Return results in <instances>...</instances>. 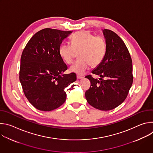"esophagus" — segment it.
Returning a JSON list of instances; mask_svg holds the SVG:
<instances>
[{
  "instance_id": "obj_1",
  "label": "esophagus",
  "mask_w": 153,
  "mask_h": 153,
  "mask_svg": "<svg viewBox=\"0 0 153 153\" xmlns=\"http://www.w3.org/2000/svg\"><path fill=\"white\" fill-rule=\"evenodd\" d=\"M83 77L82 76H80V75H77V79H82Z\"/></svg>"
}]
</instances>
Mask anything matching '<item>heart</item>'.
I'll return each instance as SVG.
<instances>
[{
	"instance_id": "obj_1",
	"label": "heart",
	"mask_w": 153,
	"mask_h": 153,
	"mask_svg": "<svg viewBox=\"0 0 153 153\" xmlns=\"http://www.w3.org/2000/svg\"><path fill=\"white\" fill-rule=\"evenodd\" d=\"M71 44L60 45L59 53L62 59L68 64L73 63L79 53V60L70 67V71L83 75L91 65L96 67L103 60L107 51V43L101 36H94L87 31H80L71 37Z\"/></svg>"
}]
</instances>
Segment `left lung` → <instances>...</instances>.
Segmentation results:
<instances>
[{"label":"left lung","mask_w":153,"mask_h":153,"mask_svg":"<svg viewBox=\"0 0 153 153\" xmlns=\"http://www.w3.org/2000/svg\"><path fill=\"white\" fill-rule=\"evenodd\" d=\"M107 43L106 56L92 73L100 77L99 80L86 76L91 82L85 92L88 103L102 111L113 110L126 98L133 82V64L129 51L122 39L111 30L104 29Z\"/></svg>","instance_id":"left-lung-1"}]
</instances>
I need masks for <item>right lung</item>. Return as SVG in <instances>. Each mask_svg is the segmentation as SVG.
I'll list each match as a JSON object with an SVG mask.
<instances>
[{"instance_id":"obj_1","label":"right lung","mask_w":153,"mask_h":153,"mask_svg":"<svg viewBox=\"0 0 153 153\" xmlns=\"http://www.w3.org/2000/svg\"><path fill=\"white\" fill-rule=\"evenodd\" d=\"M72 31L45 28L36 33L22 53L19 80L25 96L36 109L55 110L66 100L65 89L76 80L74 73L63 74L68 68L59 49Z\"/></svg>"}]
</instances>
